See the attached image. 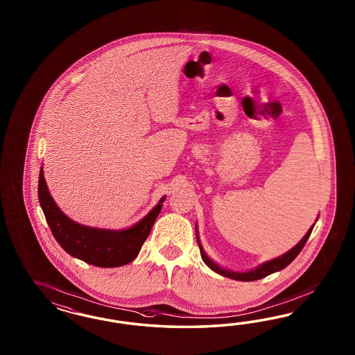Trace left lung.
I'll list each match as a JSON object with an SVG mask.
<instances>
[{
	"label": "left lung",
	"instance_id": "obj_1",
	"mask_svg": "<svg viewBox=\"0 0 355 355\" xmlns=\"http://www.w3.org/2000/svg\"><path fill=\"white\" fill-rule=\"evenodd\" d=\"M313 226L315 225H312V227H310V230L307 232V234L302 238L301 242H300L295 248H291V251H288L286 254L281 255L279 258L269 260L267 263L261 264L258 268L252 269V270H250V272L238 273V272H230V270L220 268L218 266H216L215 263H214L211 259L205 255V252L203 251V248H202L200 243H199V248H200V254H202L203 261H205V264H207L209 268L212 269V270H215L216 273H218V275H221V276H224V277H227V279H236V281H255V279H264V277H267L270 273H275V272H277V270H281V269L288 267L291 261L298 257V254L301 252L302 248H304V245H306L309 236H311Z\"/></svg>",
	"mask_w": 355,
	"mask_h": 355
}]
</instances>
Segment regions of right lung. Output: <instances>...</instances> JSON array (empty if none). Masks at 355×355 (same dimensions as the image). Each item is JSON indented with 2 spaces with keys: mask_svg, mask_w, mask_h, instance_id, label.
Here are the masks:
<instances>
[{
  "mask_svg": "<svg viewBox=\"0 0 355 355\" xmlns=\"http://www.w3.org/2000/svg\"><path fill=\"white\" fill-rule=\"evenodd\" d=\"M164 200L165 198L140 223L126 230L88 227L76 224L60 211L48 191L43 169L39 174V202L55 241L71 257L103 268L121 267L138 257Z\"/></svg>",
  "mask_w": 355,
  "mask_h": 355,
  "instance_id": "obj_1",
  "label": "right lung"
}]
</instances>
